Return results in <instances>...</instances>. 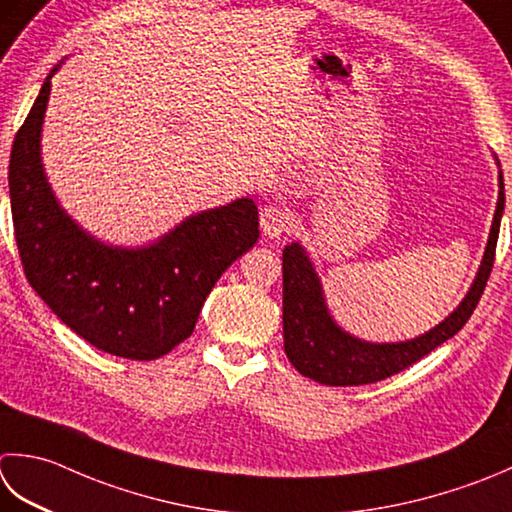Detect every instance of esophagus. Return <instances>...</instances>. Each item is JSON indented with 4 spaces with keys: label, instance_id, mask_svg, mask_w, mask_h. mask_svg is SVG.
Here are the masks:
<instances>
[{
    "label": "esophagus",
    "instance_id": "1",
    "mask_svg": "<svg viewBox=\"0 0 512 512\" xmlns=\"http://www.w3.org/2000/svg\"><path fill=\"white\" fill-rule=\"evenodd\" d=\"M259 226H262L264 235L270 239L282 237L290 226V213L282 206H266L262 208V213H259Z\"/></svg>",
    "mask_w": 512,
    "mask_h": 512
}]
</instances>
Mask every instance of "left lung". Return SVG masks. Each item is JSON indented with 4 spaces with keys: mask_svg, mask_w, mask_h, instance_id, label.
I'll return each mask as SVG.
<instances>
[{
    "mask_svg": "<svg viewBox=\"0 0 512 512\" xmlns=\"http://www.w3.org/2000/svg\"><path fill=\"white\" fill-rule=\"evenodd\" d=\"M495 164L499 170L497 206L473 284L453 313H448L437 326L417 337L404 339V342H368L348 333L330 313L322 277L304 244L293 242L284 248V348L290 364L299 373L326 386L373 384L419 362L430 350L442 346L446 339L464 328L493 270L499 224L504 215V175L497 157Z\"/></svg>",
    "mask_w": 512,
    "mask_h": 512,
    "instance_id": "left-lung-1",
    "label": "left lung"
}]
</instances>
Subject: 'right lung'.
<instances>
[{"label": "right lung", "instance_id": "right-lung-1", "mask_svg": "<svg viewBox=\"0 0 512 512\" xmlns=\"http://www.w3.org/2000/svg\"><path fill=\"white\" fill-rule=\"evenodd\" d=\"M48 77L15 135L10 210L24 273L35 293L88 344L150 362L193 333L224 270L259 239L250 197L199 210L148 244H108L59 204L42 159Z\"/></svg>", "mask_w": 512, "mask_h": 512}]
</instances>
